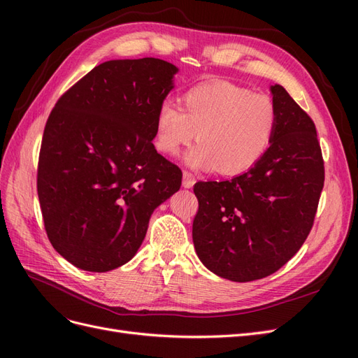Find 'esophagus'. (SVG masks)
<instances>
[{
    "label": "esophagus",
    "mask_w": 358,
    "mask_h": 358,
    "mask_svg": "<svg viewBox=\"0 0 358 358\" xmlns=\"http://www.w3.org/2000/svg\"><path fill=\"white\" fill-rule=\"evenodd\" d=\"M194 183H196V179L191 175L189 171H183V179H182V187L183 188H192Z\"/></svg>",
    "instance_id": "34e87169"
}]
</instances>
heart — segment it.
Returning <instances> with one entry per match:
<instances>
[{"label": "heart", "instance_id": "1", "mask_svg": "<svg viewBox=\"0 0 358 358\" xmlns=\"http://www.w3.org/2000/svg\"><path fill=\"white\" fill-rule=\"evenodd\" d=\"M276 107L266 95L229 82L194 86L182 99V110L162 104L155 121V146L178 155L197 133L199 145L185 157L197 170L236 176L252 169L272 145Z\"/></svg>", "mask_w": 358, "mask_h": 358}]
</instances>
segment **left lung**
<instances>
[{
	"mask_svg": "<svg viewBox=\"0 0 358 358\" xmlns=\"http://www.w3.org/2000/svg\"><path fill=\"white\" fill-rule=\"evenodd\" d=\"M276 107L272 145L231 180L197 182L192 242L210 272L234 282L275 273L312 229L324 187L315 124L284 86L270 85Z\"/></svg>",
	"mask_w": 358,
	"mask_h": 358,
	"instance_id": "obj_1",
	"label": "left lung"
}]
</instances>
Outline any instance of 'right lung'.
<instances>
[{
    "label": "right lung",
    "instance_id": "obj_1",
    "mask_svg": "<svg viewBox=\"0 0 358 358\" xmlns=\"http://www.w3.org/2000/svg\"><path fill=\"white\" fill-rule=\"evenodd\" d=\"M179 69L112 59L64 94L43 133L37 192L55 251L86 272L131 259L182 171L157 152L155 121Z\"/></svg>",
    "mask_w": 358,
    "mask_h": 358
}]
</instances>
